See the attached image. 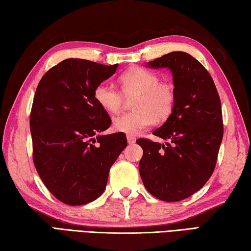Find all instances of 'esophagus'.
I'll use <instances>...</instances> for the list:
<instances>
[{
  "instance_id": "34e87169",
  "label": "esophagus",
  "mask_w": 251,
  "mask_h": 251,
  "mask_svg": "<svg viewBox=\"0 0 251 251\" xmlns=\"http://www.w3.org/2000/svg\"><path fill=\"white\" fill-rule=\"evenodd\" d=\"M126 140H127V143H129V144H133V143H135V141H136L135 137L133 135H130V134L126 135Z\"/></svg>"
}]
</instances>
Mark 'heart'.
I'll return each mask as SVG.
<instances>
[{"label": "heart", "instance_id": "heart-1", "mask_svg": "<svg viewBox=\"0 0 251 251\" xmlns=\"http://www.w3.org/2000/svg\"><path fill=\"white\" fill-rule=\"evenodd\" d=\"M121 92L107 82L97 84L94 100L101 109L118 114L125 105V97L132 100V110L114 119L112 127L127 134H139L154 124L171 116L176 101V89L171 81L143 67H132L119 76Z\"/></svg>", "mask_w": 251, "mask_h": 251}]
</instances>
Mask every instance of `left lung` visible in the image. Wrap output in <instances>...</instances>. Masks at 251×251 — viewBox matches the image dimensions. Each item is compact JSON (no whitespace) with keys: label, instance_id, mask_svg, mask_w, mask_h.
<instances>
[{"label":"left lung","instance_id":"8db88e82","mask_svg":"<svg viewBox=\"0 0 251 251\" xmlns=\"http://www.w3.org/2000/svg\"><path fill=\"white\" fill-rule=\"evenodd\" d=\"M169 68L176 89L175 109L152 134L167 145L139 139L140 176L146 190L163 201H180L212 176L223 137L221 100L210 74L192 55L172 52L148 61Z\"/></svg>","mask_w":251,"mask_h":251}]
</instances>
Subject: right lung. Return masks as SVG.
Instances as JSON below:
<instances>
[{"label":"right lung","instance_id":"add662e5","mask_svg":"<svg viewBox=\"0 0 251 251\" xmlns=\"http://www.w3.org/2000/svg\"><path fill=\"white\" fill-rule=\"evenodd\" d=\"M117 68L68 58L48 70L35 90L30 112L34 167L50 193L69 206L101 195L126 146L124 132L99 135L111 119L95 101L94 89Z\"/></svg>","mask_w":251,"mask_h":251}]
</instances>
